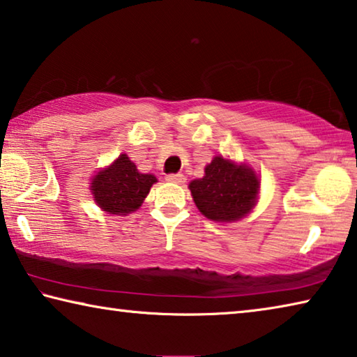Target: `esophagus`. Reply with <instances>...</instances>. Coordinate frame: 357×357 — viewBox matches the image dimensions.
Wrapping results in <instances>:
<instances>
[{
    "mask_svg": "<svg viewBox=\"0 0 357 357\" xmlns=\"http://www.w3.org/2000/svg\"><path fill=\"white\" fill-rule=\"evenodd\" d=\"M167 181L168 183H174V184H184V174L183 173H172V174H167Z\"/></svg>",
    "mask_w": 357,
    "mask_h": 357,
    "instance_id": "34e87169",
    "label": "esophagus"
}]
</instances>
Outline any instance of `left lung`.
I'll return each mask as SVG.
<instances>
[{
    "label": "left lung",
    "instance_id": "8db88e82",
    "mask_svg": "<svg viewBox=\"0 0 357 357\" xmlns=\"http://www.w3.org/2000/svg\"><path fill=\"white\" fill-rule=\"evenodd\" d=\"M193 202L211 220H239L257 202L259 183L252 168L217 155L204 168V176L189 184Z\"/></svg>",
    "mask_w": 357,
    "mask_h": 357
}]
</instances>
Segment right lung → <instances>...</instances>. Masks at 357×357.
Instances as JSON below:
<instances>
[{"label": "right lung", "instance_id": "1", "mask_svg": "<svg viewBox=\"0 0 357 357\" xmlns=\"http://www.w3.org/2000/svg\"><path fill=\"white\" fill-rule=\"evenodd\" d=\"M154 183H157L154 174L140 173L128 155L121 154L112 167L96 174L91 190L102 209L126 215L142 206Z\"/></svg>", "mask_w": 357, "mask_h": 357}]
</instances>
